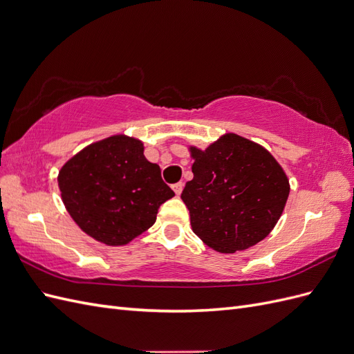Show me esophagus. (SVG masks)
<instances>
[{
  "instance_id": "34e87169",
  "label": "esophagus",
  "mask_w": 354,
  "mask_h": 354,
  "mask_svg": "<svg viewBox=\"0 0 354 354\" xmlns=\"http://www.w3.org/2000/svg\"><path fill=\"white\" fill-rule=\"evenodd\" d=\"M183 183H181V181H178V183H176V185H173V190H174V194L178 196L180 194H181V190H183Z\"/></svg>"
}]
</instances>
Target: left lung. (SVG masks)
<instances>
[{"label":"left lung","mask_w":354,"mask_h":354,"mask_svg":"<svg viewBox=\"0 0 354 354\" xmlns=\"http://www.w3.org/2000/svg\"><path fill=\"white\" fill-rule=\"evenodd\" d=\"M194 178L181 199L192 230L221 254L245 251L274 229L289 196V180L261 145L226 133L207 149L189 146Z\"/></svg>","instance_id":"8db88e82"}]
</instances>
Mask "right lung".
<instances>
[{
	"mask_svg": "<svg viewBox=\"0 0 354 354\" xmlns=\"http://www.w3.org/2000/svg\"><path fill=\"white\" fill-rule=\"evenodd\" d=\"M143 142L115 134L85 146L66 160L57 183L77 226L108 246L130 243L153 226L160 203L174 196Z\"/></svg>",
	"mask_w": 354,
	"mask_h": 354,
	"instance_id": "1",
	"label": "right lung"
}]
</instances>
